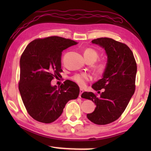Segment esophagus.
Returning a JSON list of instances; mask_svg holds the SVG:
<instances>
[{"label": "esophagus", "instance_id": "esophagus-1", "mask_svg": "<svg viewBox=\"0 0 151 151\" xmlns=\"http://www.w3.org/2000/svg\"><path fill=\"white\" fill-rule=\"evenodd\" d=\"M83 89H80V94H79V97H80V98H81V94H83Z\"/></svg>", "mask_w": 151, "mask_h": 151}]
</instances>
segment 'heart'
Here are the masks:
<instances>
[{
	"instance_id": "1",
	"label": "heart",
	"mask_w": 151,
	"mask_h": 151,
	"mask_svg": "<svg viewBox=\"0 0 151 151\" xmlns=\"http://www.w3.org/2000/svg\"><path fill=\"white\" fill-rule=\"evenodd\" d=\"M84 57H85V60H93L94 62L97 60L99 57V55L96 50L92 48H86L84 51ZM106 65L105 63H101L98 65V70L100 72H103L106 68ZM91 79V75L86 73H80L76 74L72 77V80L75 82V83L78 85L80 86H84L86 83L88 82Z\"/></svg>"
}]
</instances>
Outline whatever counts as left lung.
I'll return each instance as SVG.
<instances>
[{
    "instance_id": "8db88e82",
    "label": "left lung",
    "mask_w": 151,
    "mask_h": 151,
    "mask_svg": "<svg viewBox=\"0 0 151 151\" xmlns=\"http://www.w3.org/2000/svg\"><path fill=\"white\" fill-rule=\"evenodd\" d=\"M92 42L104 48L108 58L103 78L92 88L96 91L104 90L99 97L92 92H84L81 97L91 100L96 106L86 115L88 120L104 125L115 121L127 108L135 91L137 66L133 53L124 43L106 37L94 39Z\"/></svg>"
}]
</instances>
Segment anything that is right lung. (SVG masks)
<instances>
[{"mask_svg": "<svg viewBox=\"0 0 151 151\" xmlns=\"http://www.w3.org/2000/svg\"><path fill=\"white\" fill-rule=\"evenodd\" d=\"M77 42L53 36L30 42L20 59L19 89L28 113L36 121L51 123L63 113L67 102L77 99L80 89L71 81L59 87L51 81L60 76L63 50Z\"/></svg>", "mask_w": 151, "mask_h": 151, "instance_id": "1", "label": "right lung"}]
</instances>
